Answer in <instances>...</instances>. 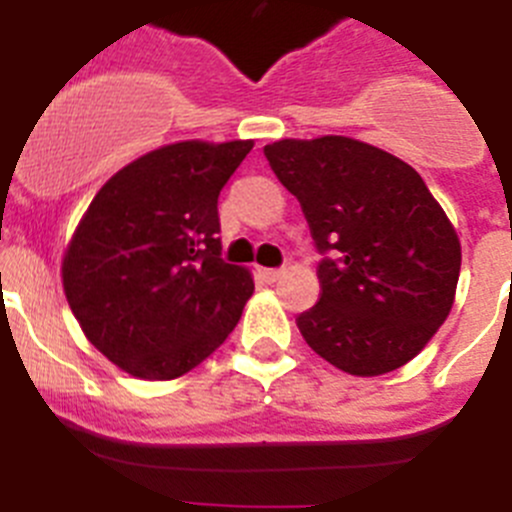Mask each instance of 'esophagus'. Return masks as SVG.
I'll list each match as a JSON object with an SVG mask.
<instances>
[{"mask_svg":"<svg viewBox=\"0 0 512 512\" xmlns=\"http://www.w3.org/2000/svg\"><path fill=\"white\" fill-rule=\"evenodd\" d=\"M282 275H285V270H282V267L280 270H262V277H265L267 282H277Z\"/></svg>","mask_w":512,"mask_h":512,"instance_id":"1","label":"esophagus"}]
</instances>
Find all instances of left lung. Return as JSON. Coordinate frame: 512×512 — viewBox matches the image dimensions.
Returning <instances> with one entry per match:
<instances>
[{"mask_svg":"<svg viewBox=\"0 0 512 512\" xmlns=\"http://www.w3.org/2000/svg\"><path fill=\"white\" fill-rule=\"evenodd\" d=\"M322 252V294L297 317L304 342L354 376L411 361L446 322L461 242L421 175L347 136L265 146Z\"/></svg>","mask_w":512,"mask_h":512,"instance_id":"8db88e82","label":"left lung"}]
</instances>
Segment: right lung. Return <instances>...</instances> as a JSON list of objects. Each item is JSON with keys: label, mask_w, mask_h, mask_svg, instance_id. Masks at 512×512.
Returning <instances> with one entry per match:
<instances>
[{"label": "right lung", "mask_w": 512, "mask_h": 512, "mask_svg": "<svg viewBox=\"0 0 512 512\" xmlns=\"http://www.w3.org/2000/svg\"><path fill=\"white\" fill-rule=\"evenodd\" d=\"M252 141H183L118 170L91 200L61 277L86 339L138 379L183 376L240 322L255 282L225 262L218 195Z\"/></svg>", "instance_id": "1"}]
</instances>
